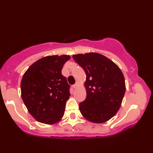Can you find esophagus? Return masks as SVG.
<instances>
[{
	"instance_id": "1",
	"label": "esophagus",
	"mask_w": 153,
	"mask_h": 153,
	"mask_svg": "<svg viewBox=\"0 0 153 153\" xmlns=\"http://www.w3.org/2000/svg\"><path fill=\"white\" fill-rule=\"evenodd\" d=\"M78 85H79V83H78V82H76V83H75V84H74V85H73V88H74V89H76V87H77V86H78Z\"/></svg>"
}]
</instances>
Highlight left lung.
Wrapping results in <instances>:
<instances>
[{
    "label": "left lung",
    "instance_id": "1",
    "mask_svg": "<svg viewBox=\"0 0 153 153\" xmlns=\"http://www.w3.org/2000/svg\"><path fill=\"white\" fill-rule=\"evenodd\" d=\"M85 71L87 97L79 103L83 116L94 123L108 121L118 111L126 91L123 75L108 58L95 53L73 56Z\"/></svg>",
    "mask_w": 153,
    "mask_h": 153
}]
</instances>
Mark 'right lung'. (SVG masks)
Instances as JSON below:
<instances>
[{
  "instance_id": "1",
  "label": "right lung",
  "mask_w": 153,
  "mask_h": 153,
  "mask_svg": "<svg viewBox=\"0 0 153 153\" xmlns=\"http://www.w3.org/2000/svg\"><path fill=\"white\" fill-rule=\"evenodd\" d=\"M68 55H53L35 62L23 76L22 98L29 112L38 122L53 124L64 114L70 85L62 74Z\"/></svg>"
}]
</instances>
